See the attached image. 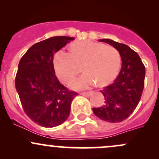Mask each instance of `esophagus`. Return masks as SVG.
<instances>
[{
  "label": "esophagus",
  "mask_w": 159,
  "mask_h": 159,
  "mask_svg": "<svg viewBox=\"0 0 159 159\" xmlns=\"http://www.w3.org/2000/svg\"><path fill=\"white\" fill-rule=\"evenodd\" d=\"M81 95H83V96H85V97H89V96H91V94H92V92H91V91H87V92H81Z\"/></svg>",
  "instance_id": "obj_1"
}]
</instances>
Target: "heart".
<instances>
[{
  "label": "heart",
  "mask_w": 159,
  "mask_h": 159,
  "mask_svg": "<svg viewBox=\"0 0 159 159\" xmlns=\"http://www.w3.org/2000/svg\"><path fill=\"white\" fill-rule=\"evenodd\" d=\"M121 63V54L115 47L90 41L73 43L70 52L61 50L54 57L55 74L62 82L73 81L83 66L86 74L71 84L80 89H88L96 81L103 85L113 81Z\"/></svg>",
  "instance_id": "b5f03b06"
}]
</instances>
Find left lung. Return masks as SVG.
<instances>
[{"label":"left lung","mask_w":159,"mask_h":159,"mask_svg":"<svg viewBox=\"0 0 159 159\" xmlns=\"http://www.w3.org/2000/svg\"><path fill=\"white\" fill-rule=\"evenodd\" d=\"M119 51L121 68L112 84L104 87L105 103L93 108L94 115L103 121L120 122L128 118L138 106L145 86V67L139 54L128 45L111 39H101Z\"/></svg>","instance_id":"obj_1"}]
</instances>
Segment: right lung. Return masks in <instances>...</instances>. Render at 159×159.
<instances>
[{"label": "right lung", "instance_id": "add662e5", "mask_svg": "<svg viewBox=\"0 0 159 159\" xmlns=\"http://www.w3.org/2000/svg\"><path fill=\"white\" fill-rule=\"evenodd\" d=\"M74 38L52 37L36 43L20 58L15 87L26 115L39 125L52 128L65 122L78 93L59 82L54 72V53Z\"/></svg>", "mask_w": 159, "mask_h": 159}]
</instances>
